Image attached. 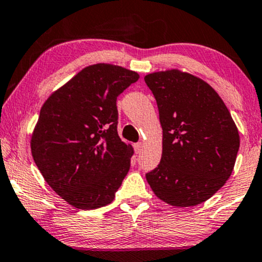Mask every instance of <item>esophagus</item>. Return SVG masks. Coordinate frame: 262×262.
I'll list each match as a JSON object with an SVG mask.
<instances>
[{"label":"esophagus","mask_w":262,"mask_h":262,"mask_svg":"<svg viewBox=\"0 0 262 262\" xmlns=\"http://www.w3.org/2000/svg\"><path fill=\"white\" fill-rule=\"evenodd\" d=\"M141 149H143V144H141V143L134 144V150H135V152H137V154H140Z\"/></svg>","instance_id":"1"}]
</instances>
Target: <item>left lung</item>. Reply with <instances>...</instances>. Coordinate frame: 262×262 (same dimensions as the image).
Listing matches in <instances>:
<instances>
[{
    "mask_svg": "<svg viewBox=\"0 0 262 262\" xmlns=\"http://www.w3.org/2000/svg\"><path fill=\"white\" fill-rule=\"evenodd\" d=\"M144 80L162 128L160 164L146 173V181L170 206H197L233 172L240 145L235 123L214 89L194 75L171 69Z\"/></svg>",
    "mask_w": 262,
    "mask_h": 262,
    "instance_id": "8db88e82",
    "label": "left lung"
}]
</instances>
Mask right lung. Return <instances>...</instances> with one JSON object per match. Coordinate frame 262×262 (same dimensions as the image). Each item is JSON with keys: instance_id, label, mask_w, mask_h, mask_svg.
Instances as JSON below:
<instances>
[{"instance_id": "right-lung-1", "label": "right lung", "mask_w": 262, "mask_h": 262, "mask_svg": "<svg viewBox=\"0 0 262 262\" xmlns=\"http://www.w3.org/2000/svg\"><path fill=\"white\" fill-rule=\"evenodd\" d=\"M138 80L122 66L90 65L41 107L32 156L48 185L75 208L113 202L127 176L134 151L117 132V97Z\"/></svg>"}]
</instances>
